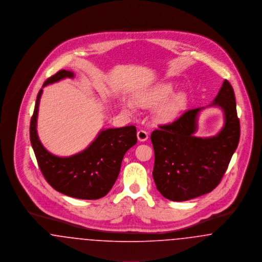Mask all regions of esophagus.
Masks as SVG:
<instances>
[{
  "label": "esophagus",
  "mask_w": 262,
  "mask_h": 262,
  "mask_svg": "<svg viewBox=\"0 0 262 262\" xmlns=\"http://www.w3.org/2000/svg\"><path fill=\"white\" fill-rule=\"evenodd\" d=\"M137 139L139 141H145L148 139V133L143 130V129H140L137 132Z\"/></svg>",
  "instance_id": "34e87169"
}]
</instances>
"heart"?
<instances>
[{
    "label": "heart",
    "mask_w": 262,
    "mask_h": 262,
    "mask_svg": "<svg viewBox=\"0 0 262 262\" xmlns=\"http://www.w3.org/2000/svg\"><path fill=\"white\" fill-rule=\"evenodd\" d=\"M174 86L171 82H162L140 94L137 103L144 108H155L163 102L156 112V119L160 123H170L180 115L186 106L187 96L183 92L174 93ZM127 112H135V105L132 102L124 104Z\"/></svg>",
    "instance_id": "obj_1"
}]
</instances>
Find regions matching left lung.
<instances>
[{"instance_id": "8db88e82", "label": "left lung", "mask_w": 262, "mask_h": 262, "mask_svg": "<svg viewBox=\"0 0 262 262\" xmlns=\"http://www.w3.org/2000/svg\"><path fill=\"white\" fill-rule=\"evenodd\" d=\"M209 106H217L224 113V126L214 137H194L203 107L186 111L172 124L159 125L151 134L155 154L152 174L157 189L167 200L185 201L212 191L237 149L239 120L234 89L228 80Z\"/></svg>"}]
</instances>
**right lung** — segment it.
Instances as JSON below:
<instances>
[{"instance_id": "obj_1", "label": "right lung", "mask_w": 262, "mask_h": 262, "mask_svg": "<svg viewBox=\"0 0 262 262\" xmlns=\"http://www.w3.org/2000/svg\"><path fill=\"white\" fill-rule=\"evenodd\" d=\"M74 76L73 72L61 70L49 77L43 88ZM42 92L41 88L30 121V141L45 180L57 191L71 198L98 200L105 196L119 176L125 152L137 142L136 126L102 129L83 151L70 157L56 156L42 145L38 137L36 125Z\"/></svg>"}]
</instances>
